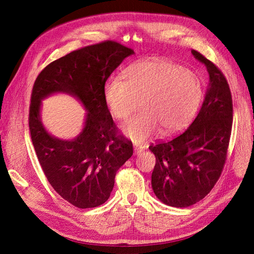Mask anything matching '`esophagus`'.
I'll list each match as a JSON object with an SVG mask.
<instances>
[{
	"label": "esophagus",
	"instance_id": "34e87169",
	"mask_svg": "<svg viewBox=\"0 0 254 254\" xmlns=\"http://www.w3.org/2000/svg\"><path fill=\"white\" fill-rule=\"evenodd\" d=\"M134 153H135L136 155H139V154H141L142 153V149L141 148H138V147H134Z\"/></svg>",
	"mask_w": 254,
	"mask_h": 254
}]
</instances>
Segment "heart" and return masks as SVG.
<instances>
[{
    "label": "heart",
    "instance_id": "obj_1",
    "mask_svg": "<svg viewBox=\"0 0 254 254\" xmlns=\"http://www.w3.org/2000/svg\"><path fill=\"white\" fill-rule=\"evenodd\" d=\"M122 77L104 86V100L111 115L124 120L141 100L139 115L122 126L126 135L144 143L159 130L170 135L185 128L202 104L204 88L198 75L167 59H146L131 64Z\"/></svg>",
    "mask_w": 254,
    "mask_h": 254
}]
</instances>
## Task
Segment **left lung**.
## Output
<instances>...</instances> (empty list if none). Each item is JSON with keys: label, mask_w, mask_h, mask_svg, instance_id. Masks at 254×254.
<instances>
[{"label": "left lung", "mask_w": 254, "mask_h": 254, "mask_svg": "<svg viewBox=\"0 0 254 254\" xmlns=\"http://www.w3.org/2000/svg\"><path fill=\"white\" fill-rule=\"evenodd\" d=\"M191 52L209 74L201 110L179 135L149 146L156 156L154 193L174 207L191 206L216 185L227 158L233 127V99L227 79L212 61L196 50Z\"/></svg>", "instance_id": "obj_1"}]
</instances>
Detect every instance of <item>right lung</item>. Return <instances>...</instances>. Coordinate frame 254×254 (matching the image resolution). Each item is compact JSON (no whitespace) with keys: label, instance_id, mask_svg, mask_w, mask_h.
<instances>
[{"label":"right lung","instance_id":"add662e5","mask_svg":"<svg viewBox=\"0 0 254 254\" xmlns=\"http://www.w3.org/2000/svg\"><path fill=\"white\" fill-rule=\"evenodd\" d=\"M133 53L117 41H102L51 62L35 80L28 118L32 145L48 181L75 207L104 204L118 169L133 155L132 142L119 132L104 100L106 80ZM53 92L77 96L88 110L83 131L72 141L51 137L41 123V100Z\"/></svg>","mask_w":254,"mask_h":254}]
</instances>
